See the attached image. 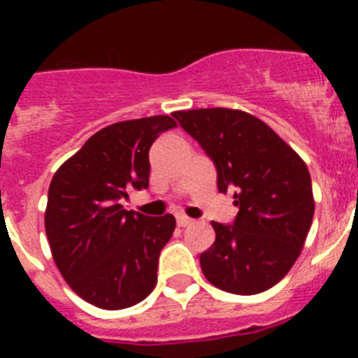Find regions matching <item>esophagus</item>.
<instances>
[{
  "mask_svg": "<svg viewBox=\"0 0 358 358\" xmlns=\"http://www.w3.org/2000/svg\"><path fill=\"white\" fill-rule=\"evenodd\" d=\"M176 223H178V227L184 229V227H189V224L193 223V219L185 217V215H178V217H176Z\"/></svg>",
  "mask_w": 358,
  "mask_h": 358,
  "instance_id": "esophagus-1",
  "label": "esophagus"
}]
</instances>
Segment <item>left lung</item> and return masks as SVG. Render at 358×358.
<instances>
[{"mask_svg":"<svg viewBox=\"0 0 358 358\" xmlns=\"http://www.w3.org/2000/svg\"><path fill=\"white\" fill-rule=\"evenodd\" d=\"M217 171L219 193L239 208L234 224L213 221L215 241L201 255L204 277L238 295L266 292L301 255L314 217L310 173L266 122L238 109L174 111Z\"/></svg>","mask_w":358,"mask_h":358,"instance_id":"8db88e82","label":"left lung"}]
</instances>
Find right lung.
<instances>
[{
  "instance_id": "1",
  "label": "right lung",
  "mask_w": 358,
  "mask_h": 358,
  "mask_svg": "<svg viewBox=\"0 0 358 358\" xmlns=\"http://www.w3.org/2000/svg\"><path fill=\"white\" fill-rule=\"evenodd\" d=\"M174 126L167 115L111 124L53 174L44 215L53 260L70 288L98 308L134 306L156 286L159 252L176 221L120 202L148 187V150Z\"/></svg>"
}]
</instances>
